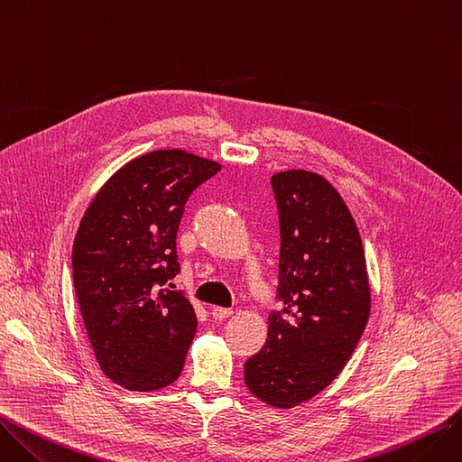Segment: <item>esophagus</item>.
Masks as SVG:
<instances>
[{"label": "esophagus", "instance_id": "obj_1", "mask_svg": "<svg viewBox=\"0 0 462 462\" xmlns=\"http://www.w3.org/2000/svg\"><path fill=\"white\" fill-rule=\"evenodd\" d=\"M211 314H213L215 319H226V318H229L233 314V310L231 309H224V307H213Z\"/></svg>", "mask_w": 462, "mask_h": 462}]
</instances>
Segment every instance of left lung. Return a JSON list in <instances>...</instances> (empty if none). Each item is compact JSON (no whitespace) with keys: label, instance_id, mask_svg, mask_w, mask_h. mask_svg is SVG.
I'll return each instance as SVG.
<instances>
[{"label":"left lung","instance_id":"obj_1","mask_svg":"<svg viewBox=\"0 0 462 462\" xmlns=\"http://www.w3.org/2000/svg\"><path fill=\"white\" fill-rule=\"evenodd\" d=\"M280 218L278 298L263 348L244 365L247 388L292 408L327 388L350 359L370 316L357 226L341 195L305 170L271 177Z\"/></svg>","mask_w":462,"mask_h":462}]
</instances>
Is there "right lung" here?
I'll list each match as a JSON object with an SVG mask.
<instances>
[{
    "label": "right lung",
    "instance_id": "1",
    "mask_svg": "<svg viewBox=\"0 0 462 462\" xmlns=\"http://www.w3.org/2000/svg\"><path fill=\"white\" fill-rule=\"evenodd\" d=\"M218 170L184 150L144 153L105 182L81 218L72 251L81 316L101 370L126 390L164 388L184 368L197 316L164 285L180 271L184 206Z\"/></svg>",
    "mask_w": 462,
    "mask_h": 462
}]
</instances>
